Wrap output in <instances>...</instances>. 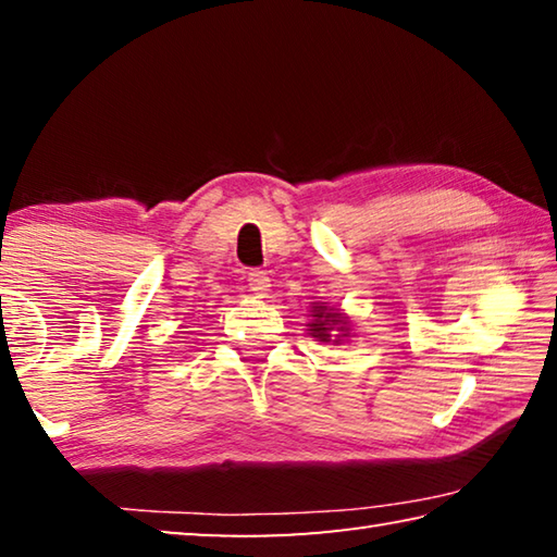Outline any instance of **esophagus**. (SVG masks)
Wrapping results in <instances>:
<instances>
[{"label": "esophagus", "mask_w": 557, "mask_h": 557, "mask_svg": "<svg viewBox=\"0 0 557 557\" xmlns=\"http://www.w3.org/2000/svg\"><path fill=\"white\" fill-rule=\"evenodd\" d=\"M248 287L256 292L258 297H265L268 295V289H270V277H268V272H262V270H252L250 275H248Z\"/></svg>", "instance_id": "34e87169"}]
</instances>
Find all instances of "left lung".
<instances>
[{"label": "left lung", "instance_id": "left-lung-1", "mask_svg": "<svg viewBox=\"0 0 557 557\" xmlns=\"http://www.w3.org/2000/svg\"><path fill=\"white\" fill-rule=\"evenodd\" d=\"M309 336H314L322 344H342L351 336V322L346 312L332 307L329 301H314L312 305V322L307 324Z\"/></svg>", "mask_w": 557, "mask_h": 557}]
</instances>
